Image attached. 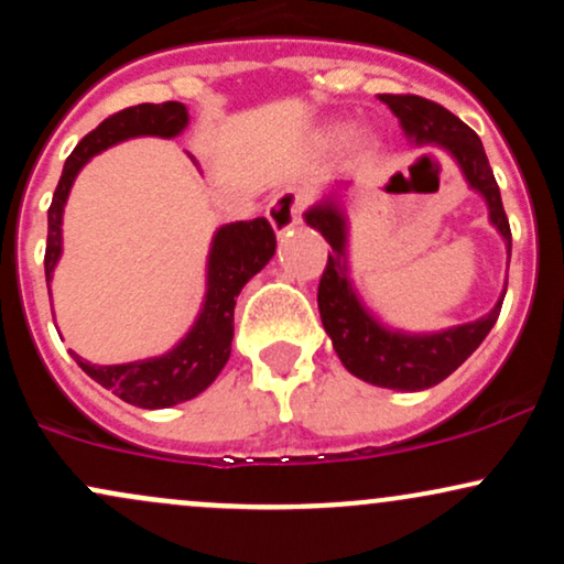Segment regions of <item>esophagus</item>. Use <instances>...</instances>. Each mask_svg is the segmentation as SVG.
I'll use <instances>...</instances> for the list:
<instances>
[{"label":"esophagus","instance_id":"esophagus-1","mask_svg":"<svg viewBox=\"0 0 564 564\" xmlns=\"http://www.w3.org/2000/svg\"><path fill=\"white\" fill-rule=\"evenodd\" d=\"M300 217H302V193L294 191V187H286V191H281L273 200H270L268 219L278 236H283V232H289L294 225H300Z\"/></svg>","mask_w":564,"mask_h":564}]
</instances>
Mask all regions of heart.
<instances>
[{
    "mask_svg": "<svg viewBox=\"0 0 564 564\" xmlns=\"http://www.w3.org/2000/svg\"><path fill=\"white\" fill-rule=\"evenodd\" d=\"M347 140H349V145H352V148H368V145H371V134H368L366 129H352Z\"/></svg>",
    "mask_w": 564,
    "mask_h": 564,
    "instance_id": "obj_1",
    "label": "heart"
}]
</instances>
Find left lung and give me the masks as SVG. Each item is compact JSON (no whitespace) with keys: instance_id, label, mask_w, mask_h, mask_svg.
<instances>
[{"instance_id":"8db88e82","label":"left lung","mask_w":564,"mask_h":564,"mask_svg":"<svg viewBox=\"0 0 564 564\" xmlns=\"http://www.w3.org/2000/svg\"><path fill=\"white\" fill-rule=\"evenodd\" d=\"M379 100L387 102V108L398 116L408 140L416 142V145H435L456 161L467 185L480 193L485 204H488L490 225L503 238L507 254L511 257L509 219L507 212H503L501 191L496 185L494 170H490L488 156H485L480 138L458 116L419 95H379ZM347 180H341L318 204L304 212V223L318 230L332 246L318 286L323 328L332 336V345L339 355L341 366L352 377L364 379L368 384L387 387V390H430L445 377H451L482 345L485 336L496 326L507 291H501V296H498L488 315L471 323H462V326L445 328V332L408 334L400 332V328L384 326L379 318H373L371 310L366 307L358 291H355L352 278H349V225L345 204H341V191H347Z\"/></svg>"}]
</instances>
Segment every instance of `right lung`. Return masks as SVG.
<instances>
[{
	"instance_id": "add662e5",
	"label": "right lung",
	"mask_w": 564,
	"mask_h": 564,
	"mask_svg": "<svg viewBox=\"0 0 564 564\" xmlns=\"http://www.w3.org/2000/svg\"><path fill=\"white\" fill-rule=\"evenodd\" d=\"M187 127V108L183 102H140L124 111L108 116L100 127L84 138L66 159L61 183L55 187L53 204L47 212V251H44V275L47 289L53 281L57 260L63 254V209L76 174L89 159L106 148L132 138H177ZM193 159V156H191ZM196 164V159H193ZM275 232L264 217L249 223L223 225L215 232L206 257V294L196 323L170 352L159 358L134 360V364L97 366L79 358L87 377L111 390L116 398L138 408H170L193 400L219 377L230 358L232 310L236 296L260 270L273 260Z\"/></svg>"
}]
</instances>
